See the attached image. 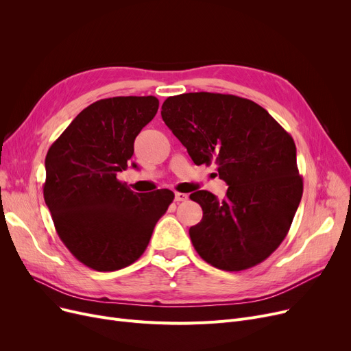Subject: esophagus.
Here are the masks:
<instances>
[{"label": "esophagus", "instance_id": "obj_1", "mask_svg": "<svg viewBox=\"0 0 351 351\" xmlns=\"http://www.w3.org/2000/svg\"><path fill=\"white\" fill-rule=\"evenodd\" d=\"M188 199V195L186 193H180V192H176L175 193V200L176 202H185Z\"/></svg>", "mask_w": 351, "mask_h": 351}]
</instances>
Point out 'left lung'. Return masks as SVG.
Returning <instances> with one entry per match:
<instances>
[{
    "label": "left lung",
    "mask_w": 351,
    "mask_h": 351,
    "mask_svg": "<svg viewBox=\"0 0 351 351\" xmlns=\"http://www.w3.org/2000/svg\"><path fill=\"white\" fill-rule=\"evenodd\" d=\"M162 119L196 165L212 160L229 188L219 200L197 191L204 217L189 229L199 256L216 269L241 271L280 246L303 195L296 145L265 108L229 94L169 97Z\"/></svg>",
    "instance_id": "1"
}]
</instances>
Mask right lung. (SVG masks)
<instances>
[{"label": "right lung", "mask_w": 351, "mask_h": 351, "mask_svg": "<svg viewBox=\"0 0 351 351\" xmlns=\"http://www.w3.org/2000/svg\"><path fill=\"white\" fill-rule=\"evenodd\" d=\"M158 108L152 95L99 99L48 149L45 204L62 243L90 269L114 271L136 262L175 197L168 189L136 193L117 178Z\"/></svg>", "instance_id": "right-lung-1"}]
</instances>
